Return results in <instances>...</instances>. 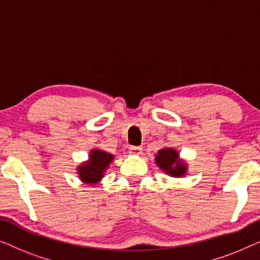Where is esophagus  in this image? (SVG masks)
<instances>
[{"label": "esophagus", "mask_w": 260, "mask_h": 260, "mask_svg": "<svg viewBox=\"0 0 260 260\" xmlns=\"http://www.w3.org/2000/svg\"><path fill=\"white\" fill-rule=\"evenodd\" d=\"M129 152L131 155H135V156H138L142 154V148L140 147H130L129 148Z\"/></svg>", "instance_id": "obj_1"}]
</instances>
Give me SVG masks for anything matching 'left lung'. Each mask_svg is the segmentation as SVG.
I'll return each mask as SVG.
<instances>
[{"label":"left lung","mask_w":260,"mask_h":260,"mask_svg":"<svg viewBox=\"0 0 260 260\" xmlns=\"http://www.w3.org/2000/svg\"><path fill=\"white\" fill-rule=\"evenodd\" d=\"M155 163L167 175L172 177H182L188 172V165L180 158V154L174 148H163L155 155Z\"/></svg>","instance_id":"left-lung-1"}]
</instances>
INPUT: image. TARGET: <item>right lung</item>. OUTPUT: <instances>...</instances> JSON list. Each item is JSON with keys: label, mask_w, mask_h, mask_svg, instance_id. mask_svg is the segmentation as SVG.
I'll use <instances>...</instances> for the list:
<instances>
[{"label": "right lung", "mask_w": 260, "mask_h": 260, "mask_svg": "<svg viewBox=\"0 0 260 260\" xmlns=\"http://www.w3.org/2000/svg\"><path fill=\"white\" fill-rule=\"evenodd\" d=\"M113 159H115V155L102 149H92L87 161L80 163L77 167L78 177L85 184H90V186L98 184L103 180Z\"/></svg>", "instance_id": "right-lung-1"}]
</instances>
